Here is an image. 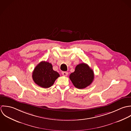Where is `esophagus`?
Instances as JSON below:
<instances>
[{
  "label": "esophagus",
  "instance_id": "obj_1",
  "mask_svg": "<svg viewBox=\"0 0 131 131\" xmlns=\"http://www.w3.org/2000/svg\"><path fill=\"white\" fill-rule=\"evenodd\" d=\"M62 75H63V76L66 77V76H67V75H68V72H66V71H62Z\"/></svg>",
  "mask_w": 131,
  "mask_h": 131
}]
</instances>
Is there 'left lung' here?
I'll list each match as a JSON object with an SVG mask.
<instances>
[{"mask_svg": "<svg viewBox=\"0 0 131 131\" xmlns=\"http://www.w3.org/2000/svg\"><path fill=\"white\" fill-rule=\"evenodd\" d=\"M69 79L77 88L84 89L92 83L94 79V71L86 64L81 63L76 66L74 72L69 75Z\"/></svg>", "mask_w": 131, "mask_h": 131, "instance_id": "obj_1", "label": "left lung"}]
</instances>
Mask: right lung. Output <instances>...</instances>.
<instances>
[{
  "instance_id": "1",
  "label": "right lung",
  "mask_w": 131,
  "mask_h": 131,
  "mask_svg": "<svg viewBox=\"0 0 131 131\" xmlns=\"http://www.w3.org/2000/svg\"><path fill=\"white\" fill-rule=\"evenodd\" d=\"M59 77V74L53 70L52 65L46 61L40 62L32 73L34 82L43 88L51 87Z\"/></svg>"
}]
</instances>
